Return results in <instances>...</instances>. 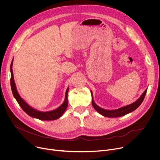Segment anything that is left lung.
I'll return each instance as SVG.
<instances>
[{
    "label": "left lung",
    "instance_id": "8db88e82",
    "mask_svg": "<svg viewBox=\"0 0 160 160\" xmlns=\"http://www.w3.org/2000/svg\"><path fill=\"white\" fill-rule=\"evenodd\" d=\"M147 93V89L145 90V92L143 93V94L141 95V97L139 98V99L135 101L134 102L124 106L120 108L119 109H115V110H106V109H104L101 108L100 107H99L98 106H97L95 104V103L93 101V97H92V106L93 107V108L96 110V111L99 113L100 114H101L102 115L106 117H110V118H114V117H122L126 115V114L132 112L134 110H135L136 109H137L140 105L142 104V102H143L145 96L146 95ZM91 93L92 95V92L91 91Z\"/></svg>",
    "mask_w": 160,
    "mask_h": 160
}]
</instances>
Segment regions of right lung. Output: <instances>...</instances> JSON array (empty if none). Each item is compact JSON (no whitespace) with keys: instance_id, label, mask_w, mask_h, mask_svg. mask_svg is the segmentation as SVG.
Masks as SVG:
<instances>
[{"instance_id":"1","label":"right lung","mask_w":160,"mask_h":160,"mask_svg":"<svg viewBox=\"0 0 160 160\" xmlns=\"http://www.w3.org/2000/svg\"><path fill=\"white\" fill-rule=\"evenodd\" d=\"M12 66H13V60H12V62H11V66H10V70H11L10 83H11L12 93H13V95L16 99L17 101L18 102V104L20 106V107L22 108V109L23 110L24 112H25L28 115H29L31 117L36 118L42 120H56V119L59 118L60 117L62 116V115L63 114V113L65 112V111L68 106L67 96H68V88H67V90L66 91L65 99L64 102L58 109L53 110V111L48 112H42L36 111V110L31 108L25 101H24L22 99L20 95L18 94V93L17 90V88H16L15 81H14L13 73V69H12Z\"/></svg>"}]
</instances>
